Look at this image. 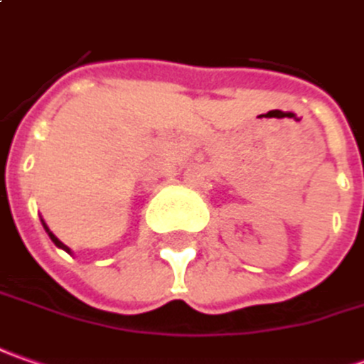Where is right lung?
Masks as SVG:
<instances>
[{
	"mask_svg": "<svg viewBox=\"0 0 364 364\" xmlns=\"http://www.w3.org/2000/svg\"><path fill=\"white\" fill-rule=\"evenodd\" d=\"M44 228H46V223H44ZM46 232H48V235H50V240H52V242H54V244H56L58 247H62V250H66V252H70V247H68V245H64V244H62V242H60V240H58L56 235H54V233L50 232V230H48V228H46Z\"/></svg>",
	"mask_w": 364,
	"mask_h": 364,
	"instance_id": "obj_1",
	"label": "right lung"
}]
</instances>
